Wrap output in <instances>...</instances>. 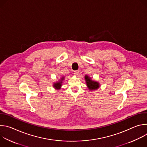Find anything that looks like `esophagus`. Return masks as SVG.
I'll return each instance as SVG.
<instances>
[{
    "label": "esophagus",
    "mask_w": 147,
    "mask_h": 147,
    "mask_svg": "<svg viewBox=\"0 0 147 147\" xmlns=\"http://www.w3.org/2000/svg\"><path fill=\"white\" fill-rule=\"evenodd\" d=\"M79 73H80V71H79L78 70H76V71H74V74L76 76H77V75L79 74Z\"/></svg>",
    "instance_id": "1"
}]
</instances>
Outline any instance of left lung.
I'll return each mask as SVG.
<instances>
[{"label": "left lung", "instance_id": "1", "mask_svg": "<svg viewBox=\"0 0 147 147\" xmlns=\"http://www.w3.org/2000/svg\"><path fill=\"white\" fill-rule=\"evenodd\" d=\"M85 81L88 90L91 91H95L99 88L100 84L96 81L92 80V78L88 75H85Z\"/></svg>", "mask_w": 147, "mask_h": 147}]
</instances>
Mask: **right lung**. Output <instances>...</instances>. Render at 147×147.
I'll return each instance as SVG.
<instances>
[{
    "label": "right lung",
    "instance_id": "obj_1",
    "mask_svg": "<svg viewBox=\"0 0 147 147\" xmlns=\"http://www.w3.org/2000/svg\"><path fill=\"white\" fill-rule=\"evenodd\" d=\"M65 78V76H62L58 81H57L56 82H53V88H55V89H56L57 90H60L61 87L62 83H63V82Z\"/></svg>",
    "mask_w": 147,
    "mask_h": 147
}]
</instances>
